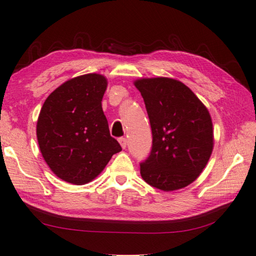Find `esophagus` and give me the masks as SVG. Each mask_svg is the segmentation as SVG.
Wrapping results in <instances>:
<instances>
[{
  "instance_id": "34e87169",
  "label": "esophagus",
  "mask_w": 256,
  "mask_h": 256,
  "mask_svg": "<svg viewBox=\"0 0 256 256\" xmlns=\"http://www.w3.org/2000/svg\"><path fill=\"white\" fill-rule=\"evenodd\" d=\"M118 142H120V146H122L123 149L126 148V144H128V141H126V138H120Z\"/></svg>"
}]
</instances>
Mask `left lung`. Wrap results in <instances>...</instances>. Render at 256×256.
I'll use <instances>...</instances> for the list:
<instances>
[{
    "label": "left lung",
    "instance_id": "1",
    "mask_svg": "<svg viewBox=\"0 0 256 256\" xmlns=\"http://www.w3.org/2000/svg\"><path fill=\"white\" fill-rule=\"evenodd\" d=\"M148 112L152 149L140 172L149 185L170 192L196 180L214 150L210 112L188 86L172 78L134 81Z\"/></svg>",
    "mask_w": 256,
    "mask_h": 256
}]
</instances>
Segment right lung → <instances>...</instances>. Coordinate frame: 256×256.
I'll return each mask as SVG.
<instances>
[{"label": "right lung", "instance_id": "right-lung-1", "mask_svg": "<svg viewBox=\"0 0 256 256\" xmlns=\"http://www.w3.org/2000/svg\"><path fill=\"white\" fill-rule=\"evenodd\" d=\"M107 84L98 73L76 76L56 88L40 110L36 132L42 158L68 183L94 180L122 150L102 112Z\"/></svg>", "mask_w": 256, "mask_h": 256}]
</instances>
